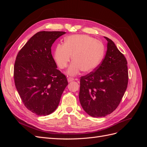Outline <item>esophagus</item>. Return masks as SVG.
<instances>
[{
	"mask_svg": "<svg viewBox=\"0 0 147 147\" xmlns=\"http://www.w3.org/2000/svg\"><path fill=\"white\" fill-rule=\"evenodd\" d=\"M74 78H72V77H69V78H67V81H68V82H72V81H74Z\"/></svg>",
	"mask_w": 147,
	"mask_h": 147,
	"instance_id": "esophagus-1",
	"label": "esophagus"
}]
</instances>
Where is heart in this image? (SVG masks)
<instances>
[{"label":"heart","instance_id":"b5f03b06","mask_svg":"<svg viewBox=\"0 0 147 147\" xmlns=\"http://www.w3.org/2000/svg\"><path fill=\"white\" fill-rule=\"evenodd\" d=\"M104 45L87 35H72L67 37L64 45L59 44L55 48L53 57L56 64L64 69L71 63L67 73L74 76L83 70L85 73L94 71L99 66L104 55Z\"/></svg>","mask_w":147,"mask_h":147}]
</instances>
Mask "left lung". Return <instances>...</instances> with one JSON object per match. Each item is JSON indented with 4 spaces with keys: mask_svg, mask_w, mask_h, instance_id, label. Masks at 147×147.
I'll return each instance as SVG.
<instances>
[{
    "mask_svg": "<svg viewBox=\"0 0 147 147\" xmlns=\"http://www.w3.org/2000/svg\"><path fill=\"white\" fill-rule=\"evenodd\" d=\"M107 40L104 59L94 70L80 78L79 100L83 110L92 117L112 113L119 104L128 83L127 63L114 42Z\"/></svg>",
    "mask_w": 147,
    "mask_h": 147,
    "instance_id": "8db88e82",
    "label": "left lung"
}]
</instances>
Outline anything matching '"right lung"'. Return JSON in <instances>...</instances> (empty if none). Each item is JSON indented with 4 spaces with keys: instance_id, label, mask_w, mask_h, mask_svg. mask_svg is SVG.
Segmentation results:
<instances>
[{
    "instance_id": "right-lung-1",
    "label": "right lung",
    "mask_w": 147,
    "mask_h": 147,
    "mask_svg": "<svg viewBox=\"0 0 147 147\" xmlns=\"http://www.w3.org/2000/svg\"><path fill=\"white\" fill-rule=\"evenodd\" d=\"M60 31H41L34 35L21 49L14 65L16 90L24 105L38 116L56 109L68 82L57 69L51 46L65 34Z\"/></svg>"
}]
</instances>
